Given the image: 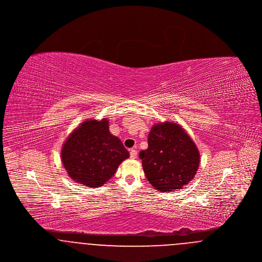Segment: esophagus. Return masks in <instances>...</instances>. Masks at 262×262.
<instances>
[{
  "mask_svg": "<svg viewBox=\"0 0 262 262\" xmlns=\"http://www.w3.org/2000/svg\"><path fill=\"white\" fill-rule=\"evenodd\" d=\"M129 156L132 159H136L137 157V151L136 149H130L129 151Z\"/></svg>",
  "mask_w": 262,
  "mask_h": 262,
  "instance_id": "esophagus-1",
  "label": "esophagus"
}]
</instances>
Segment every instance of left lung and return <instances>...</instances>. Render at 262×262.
Here are the masks:
<instances>
[{
	"label": "left lung",
	"instance_id": "1",
	"mask_svg": "<svg viewBox=\"0 0 262 262\" xmlns=\"http://www.w3.org/2000/svg\"><path fill=\"white\" fill-rule=\"evenodd\" d=\"M150 184L160 191L184 188L196 174L200 152L181 125L162 123L152 126L148 148L139 153Z\"/></svg>",
	"mask_w": 262,
	"mask_h": 262
}]
</instances>
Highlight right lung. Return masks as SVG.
<instances>
[{"instance_id":"add662e5","label":"right lung","mask_w":262,"mask_h":262,"mask_svg":"<svg viewBox=\"0 0 262 262\" xmlns=\"http://www.w3.org/2000/svg\"><path fill=\"white\" fill-rule=\"evenodd\" d=\"M128 157L122 141L110 133L106 119L83 122L67 139L62 149L68 174L78 184L91 187L110 180L119 165Z\"/></svg>"}]
</instances>
